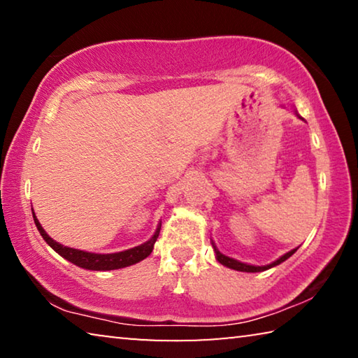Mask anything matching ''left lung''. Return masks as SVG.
Returning <instances> with one entry per match:
<instances>
[{"label":"left lung","instance_id":"obj_1","mask_svg":"<svg viewBox=\"0 0 358 358\" xmlns=\"http://www.w3.org/2000/svg\"><path fill=\"white\" fill-rule=\"evenodd\" d=\"M295 113H296V112H295ZM296 117H299L300 120H303L299 113H296ZM303 121H305V120H303ZM211 245H213V250H215V254H216V260H217V262L222 264L224 266H227V268H232V270H237V271H246V273H257V271H265V270L271 268V266L280 265L281 262H284V260H287V259H289L290 256H292V254L296 251V248H295V250L286 252V254H284V256H281L280 259H276L275 262H271V264H268V265H262V266H259V265H251V264L240 262V260H235V259L229 257V256H224V254H222V252H220V250H217V248H216V245H215V241H213V240H211Z\"/></svg>","mask_w":358,"mask_h":358}]
</instances>
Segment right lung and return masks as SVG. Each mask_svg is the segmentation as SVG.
<instances>
[{"label": "right lung", "instance_id": "obj_1", "mask_svg": "<svg viewBox=\"0 0 358 358\" xmlns=\"http://www.w3.org/2000/svg\"><path fill=\"white\" fill-rule=\"evenodd\" d=\"M33 217H34V224L38 227L39 234L42 235V238L45 240V243L52 248L53 251H57L59 256L64 257L66 260H69L80 268H87V270H94V271H107V270H118V268H124V266L134 265L137 262H141L145 257H148L151 251H153V246L156 243L157 237H159V230H161V224H157V227L155 230L153 237H151L148 241L145 243L131 248V250L126 251H120V252H112V254H98V252H88V251H80L76 250V248H69L64 246L62 243H58L53 238H50L44 229H42L41 222L36 217L34 211H33Z\"/></svg>", "mask_w": 358, "mask_h": 358}]
</instances>
